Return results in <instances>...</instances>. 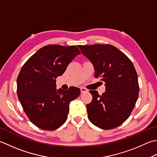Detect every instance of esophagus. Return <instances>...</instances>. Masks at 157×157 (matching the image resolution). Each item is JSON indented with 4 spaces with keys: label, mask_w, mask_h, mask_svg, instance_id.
<instances>
[{
    "label": "esophagus",
    "mask_w": 157,
    "mask_h": 157,
    "mask_svg": "<svg viewBox=\"0 0 157 157\" xmlns=\"http://www.w3.org/2000/svg\"><path fill=\"white\" fill-rule=\"evenodd\" d=\"M81 92L82 93V94H85V93L88 92V89H85V88H84V87H81Z\"/></svg>",
    "instance_id": "obj_1"
}]
</instances>
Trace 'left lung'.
Returning a JSON list of instances; mask_svg holds the SVG:
<instances>
[{"instance_id":"left-lung-1","label":"left lung","mask_w":157,"mask_h":157,"mask_svg":"<svg viewBox=\"0 0 157 157\" xmlns=\"http://www.w3.org/2000/svg\"><path fill=\"white\" fill-rule=\"evenodd\" d=\"M78 47L94 65L95 77H100L105 85L102 95L89 91L92 101L87 105L89 120L102 129L119 127L129 118L138 98V80L132 62L111 44Z\"/></svg>"}]
</instances>
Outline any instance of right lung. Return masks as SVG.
Here are the masks:
<instances>
[{"mask_svg":"<svg viewBox=\"0 0 157 157\" xmlns=\"http://www.w3.org/2000/svg\"><path fill=\"white\" fill-rule=\"evenodd\" d=\"M81 54L76 46L49 44L40 48L22 66L17 79L18 99L28 119L40 129L53 131L65 123L69 104L81 90H56V78Z\"/></svg>","mask_w":157,"mask_h":157,"instance_id":"add662e5","label":"right lung"}]
</instances>
